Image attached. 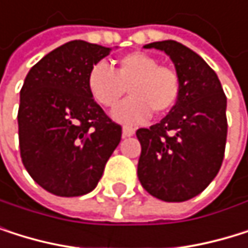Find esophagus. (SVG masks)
<instances>
[{"instance_id":"34e87169","label":"esophagus","mask_w":248,"mask_h":248,"mask_svg":"<svg viewBox=\"0 0 248 248\" xmlns=\"http://www.w3.org/2000/svg\"><path fill=\"white\" fill-rule=\"evenodd\" d=\"M136 133V130L133 128V127H123V136L124 138H130V136H133Z\"/></svg>"}]
</instances>
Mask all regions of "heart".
<instances>
[{"mask_svg": "<svg viewBox=\"0 0 248 248\" xmlns=\"http://www.w3.org/2000/svg\"><path fill=\"white\" fill-rule=\"evenodd\" d=\"M127 92L130 97L112 110V118L123 124L143 123L151 110L166 114L176 105L180 92L177 74L146 53L133 51L117 60L115 71L103 62L94 63L87 74V89L102 106H115Z\"/></svg>", "mask_w": 248, "mask_h": 248, "instance_id": "heart-1", "label": "heart"}]
</instances>
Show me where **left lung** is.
<instances>
[{
    "label": "left lung",
    "mask_w": 248,
    "mask_h": 248,
    "mask_svg": "<svg viewBox=\"0 0 248 248\" xmlns=\"http://www.w3.org/2000/svg\"><path fill=\"white\" fill-rule=\"evenodd\" d=\"M164 51L180 82L176 105L158 124L139 128L138 177L155 198L182 202L201 194L220 170L226 145V96L216 72L195 51L166 40L143 46Z\"/></svg>",
    "instance_id": "obj_1"
}]
</instances>
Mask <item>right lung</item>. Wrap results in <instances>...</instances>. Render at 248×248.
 I'll return each instance as SVG.
<instances>
[{"label": "right lung", "instance_id": "right-lung-1", "mask_svg": "<svg viewBox=\"0 0 248 248\" xmlns=\"http://www.w3.org/2000/svg\"><path fill=\"white\" fill-rule=\"evenodd\" d=\"M112 48L69 41L28 72L20 90L19 145L31 177L57 197L92 192L121 140L87 89L90 68Z\"/></svg>", "mask_w": 248, "mask_h": 248}]
</instances>
